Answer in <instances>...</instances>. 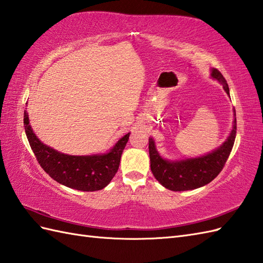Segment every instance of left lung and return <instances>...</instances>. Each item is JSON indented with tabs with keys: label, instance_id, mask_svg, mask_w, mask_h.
<instances>
[{
	"label": "left lung",
	"instance_id": "8db88e82",
	"mask_svg": "<svg viewBox=\"0 0 263 263\" xmlns=\"http://www.w3.org/2000/svg\"><path fill=\"white\" fill-rule=\"evenodd\" d=\"M212 77L223 85V88L230 95L229 85L221 71L214 68ZM236 137V119H234L233 130L222 146L204 157L187 159L181 161L164 160L158 154L155 142L149 139V155L151 172L160 184L170 191L182 192L189 189L199 188L207 185L222 172Z\"/></svg>",
	"mask_w": 263,
	"mask_h": 263
}]
</instances>
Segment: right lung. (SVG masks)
Masks as SVG:
<instances>
[{"instance_id": "obj_1", "label": "right lung", "mask_w": 263, "mask_h": 263, "mask_svg": "<svg viewBox=\"0 0 263 263\" xmlns=\"http://www.w3.org/2000/svg\"><path fill=\"white\" fill-rule=\"evenodd\" d=\"M23 118L24 130L36 160L41 168L59 184L77 191L94 192L107 186L117 174L130 133L121 138L106 155L68 156L40 142L29 124L27 111H24Z\"/></svg>"}]
</instances>
